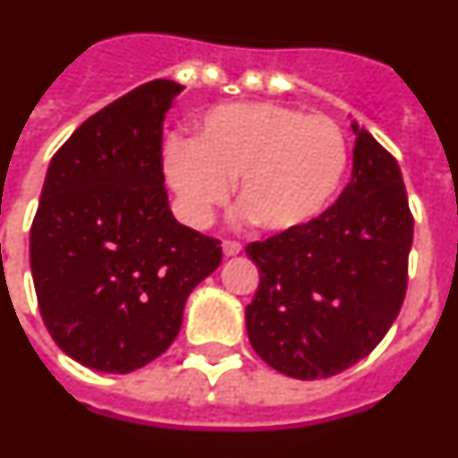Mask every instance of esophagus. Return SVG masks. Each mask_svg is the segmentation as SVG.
Instances as JSON below:
<instances>
[{
  "label": "esophagus",
  "mask_w": 458,
  "mask_h": 458,
  "mask_svg": "<svg viewBox=\"0 0 458 458\" xmlns=\"http://www.w3.org/2000/svg\"><path fill=\"white\" fill-rule=\"evenodd\" d=\"M221 247H223V256H228V259L230 256H237V253L242 251L240 242H233V240H225Z\"/></svg>",
  "instance_id": "obj_1"
}]
</instances>
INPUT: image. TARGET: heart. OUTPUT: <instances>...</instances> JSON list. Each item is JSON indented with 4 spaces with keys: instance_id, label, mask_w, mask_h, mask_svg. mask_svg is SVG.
I'll return each instance as SVG.
<instances>
[{
    "instance_id": "obj_1",
    "label": "heart",
    "mask_w": 458,
    "mask_h": 458,
    "mask_svg": "<svg viewBox=\"0 0 458 458\" xmlns=\"http://www.w3.org/2000/svg\"><path fill=\"white\" fill-rule=\"evenodd\" d=\"M163 167L191 225H207L237 182L244 216L267 233L302 228L333 202L349 167L335 121L276 102L211 109L193 141L165 146Z\"/></svg>"
}]
</instances>
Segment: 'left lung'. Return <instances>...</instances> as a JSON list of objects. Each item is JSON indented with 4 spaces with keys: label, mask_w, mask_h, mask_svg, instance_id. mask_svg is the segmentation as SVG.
Returning <instances> with one entry per match:
<instances>
[{
    "label": "left lung",
    "mask_w": 458,
    "mask_h": 458,
    "mask_svg": "<svg viewBox=\"0 0 458 458\" xmlns=\"http://www.w3.org/2000/svg\"><path fill=\"white\" fill-rule=\"evenodd\" d=\"M352 130V182L335 205L247 247L260 272L249 342L295 379L333 377L366 359L405 301L414 221L401 167L359 123Z\"/></svg>",
    "instance_id": "obj_1"
}]
</instances>
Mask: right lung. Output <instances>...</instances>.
I'll return each mask as SVG.
<instances>
[{
  "label": "right lung",
  "mask_w": 458,
  "mask_h": 458,
  "mask_svg": "<svg viewBox=\"0 0 458 458\" xmlns=\"http://www.w3.org/2000/svg\"><path fill=\"white\" fill-rule=\"evenodd\" d=\"M183 86L157 79L88 118L53 156L30 267L46 328L67 356L125 375L179 335L183 305L221 265L218 240L176 221L163 121Z\"/></svg>",
  "instance_id": "right-lung-1"
}]
</instances>
